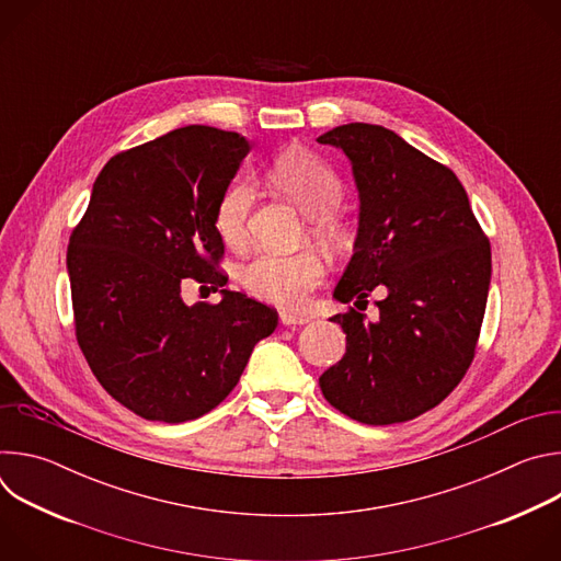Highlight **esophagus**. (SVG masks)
<instances>
[{
	"label": "esophagus",
	"instance_id": "esophagus-1",
	"mask_svg": "<svg viewBox=\"0 0 561 561\" xmlns=\"http://www.w3.org/2000/svg\"><path fill=\"white\" fill-rule=\"evenodd\" d=\"M308 314H295V312H279V322L284 327H304L308 324Z\"/></svg>",
	"mask_w": 561,
	"mask_h": 561
}]
</instances>
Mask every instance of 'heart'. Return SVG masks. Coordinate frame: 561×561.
<instances>
[{"mask_svg":"<svg viewBox=\"0 0 561 561\" xmlns=\"http://www.w3.org/2000/svg\"><path fill=\"white\" fill-rule=\"evenodd\" d=\"M271 175L304 215L317 219V234L329 239L335 234L333 215L342 206L344 186L329 164L310 152L290 150L277 157ZM253 199L255 191L247 180L232 182L219 197L215 228L228 247L244 244ZM324 275L327 266L314 253H262L239 271V279L251 295L288 308L301 306L306 295L322 284Z\"/></svg>","mask_w":561,"mask_h":561,"instance_id":"heart-1","label":"heart"}]
</instances>
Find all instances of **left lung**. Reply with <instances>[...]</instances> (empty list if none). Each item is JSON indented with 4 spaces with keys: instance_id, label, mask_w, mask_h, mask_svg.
Here are the masks:
<instances>
[{
    "instance_id": "obj_1",
    "label": "left lung",
    "mask_w": 561,
    "mask_h": 561,
    "mask_svg": "<svg viewBox=\"0 0 561 561\" xmlns=\"http://www.w3.org/2000/svg\"><path fill=\"white\" fill-rule=\"evenodd\" d=\"M317 141L346 154L359 195L353 257L333 297L359 306L375 286L383 290L375 322L353 308L331 317L346 355L319 386L362 424L409 422L437 407L474 357L491 244L455 173L394 130L355 122Z\"/></svg>"
}]
</instances>
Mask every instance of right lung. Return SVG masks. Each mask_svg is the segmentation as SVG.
<instances>
[{
  "label": "right lung",
  "mask_w": 561,
  "mask_h": 561,
  "mask_svg": "<svg viewBox=\"0 0 561 561\" xmlns=\"http://www.w3.org/2000/svg\"><path fill=\"white\" fill-rule=\"evenodd\" d=\"M251 141L184 126L108 159L66 268L75 333L93 375L122 407L182 424L213 411L242 377L277 312L224 288L215 206ZM220 290L219 305L188 307L181 282Z\"/></svg>",
  "instance_id": "right-lung-1"
}]
</instances>
